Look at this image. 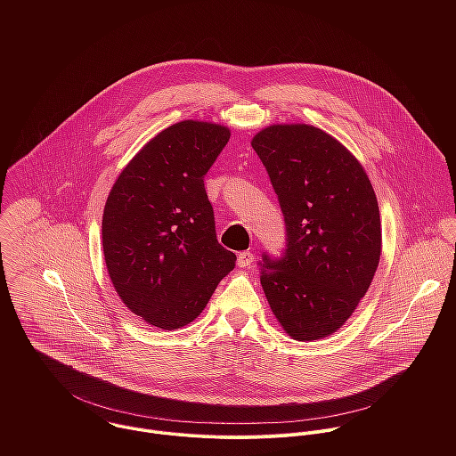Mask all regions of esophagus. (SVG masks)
<instances>
[{
    "label": "esophagus",
    "mask_w": 456,
    "mask_h": 456,
    "mask_svg": "<svg viewBox=\"0 0 456 456\" xmlns=\"http://www.w3.org/2000/svg\"><path fill=\"white\" fill-rule=\"evenodd\" d=\"M255 261V255L251 253V251H244V253H240L239 255V260H237V263H239V266L240 268H248V266H251V263Z\"/></svg>",
    "instance_id": "obj_1"
}]
</instances>
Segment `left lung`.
Here are the masks:
<instances>
[{
	"mask_svg": "<svg viewBox=\"0 0 456 456\" xmlns=\"http://www.w3.org/2000/svg\"><path fill=\"white\" fill-rule=\"evenodd\" d=\"M284 216L281 256L261 255V286L295 340H316L347 322L381 256L372 184L333 136L307 125H277L251 142Z\"/></svg>",
	"mask_w": 456,
	"mask_h": 456,
	"instance_id": "1",
	"label": "left lung"
}]
</instances>
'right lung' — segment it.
Masks as SVG:
<instances>
[{
	"mask_svg": "<svg viewBox=\"0 0 456 456\" xmlns=\"http://www.w3.org/2000/svg\"><path fill=\"white\" fill-rule=\"evenodd\" d=\"M228 140L224 126L177 123L143 145L107 198L102 235L112 284L152 326L191 323L235 268L203 184Z\"/></svg>",
	"mask_w": 456,
	"mask_h": 456,
	"instance_id": "add662e5",
	"label": "right lung"
}]
</instances>
